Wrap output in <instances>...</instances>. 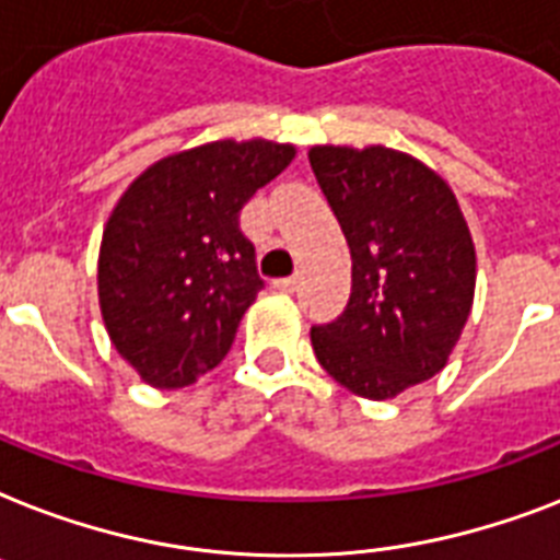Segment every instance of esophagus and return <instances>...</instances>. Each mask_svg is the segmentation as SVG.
<instances>
[{
  "mask_svg": "<svg viewBox=\"0 0 560 560\" xmlns=\"http://www.w3.org/2000/svg\"><path fill=\"white\" fill-rule=\"evenodd\" d=\"M272 288L281 290V293H293L299 288V276H288V279H276L272 281Z\"/></svg>",
  "mask_w": 560,
  "mask_h": 560,
  "instance_id": "esophagus-1",
  "label": "esophagus"
}]
</instances>
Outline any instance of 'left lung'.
I'll list each match as a JSON object with an SVG mask.
<instances>
[{
  "instance_id": "left-lung-1",
  "label": "left lung",
  "mask_w": 560,
  "mask_h": 560,
  "mask_svg": "<svg viewBox=\"0 0 560 560\" xmlns=\"http://www.w3.org/2000/svg\"><path fill=\"white\" fill-rule=\"evenodd\" d=\"M351 247V299L311 327L313 353L336 383L394 399L440 374L469 322L477 256L452 186L388 147L307 152Z\"/></svg>"
}]
</instances>
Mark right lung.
I'll return each mask as SVG.
<instances>
[{"instance_id":"right-lung-1","label":"right lung","mask_w":560,"mask_h":560,"mask_svg":"<svg viewBox=\"0 0 560 560\" xmlns=\"http://www.w3.org/2000/svg\"><path fill=\"white\" fill-rule=\"evenodd\" d=\"M293 158V143L212 140L166 154L120 195L100 241V313L147 385H192L233 348L265 288L238 212Z\"/></svg>"}]
</instances>
